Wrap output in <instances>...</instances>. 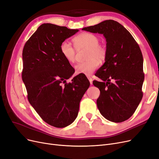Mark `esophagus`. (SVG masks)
Masks as SVG:
<instances>
[{"mask_svg":"<svg viewBox=\"0 0 159 159\" xmlns=\"http://www.w3.org/2000/svg\"><path fill=\"white\" fill-rule=\"evenodd\" d=\"M87 78L88 79H89V81H90V84H92V79L90 77V76H87Z\"/></svg>","mask_w":159,"mask_h":159,"instance_id":"obj_1","label":"esophagus"}]
</instances>
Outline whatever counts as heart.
<instances>
[{"label": "heart", "mask_w": 159, "mask_h": 159, "mask_svg": "<svg viewBox=\"0 0 159 159\" xmlns=\"http://www.w3.org/2000/svg\"><path fill=\"white\" fill-rule=\"evenodd\" d=\"M73 43L76 50L88 49L86 56L87 60L76 65V74L91 75L99 66V61L102 62L107 57V50L104 46L99 43V39L95 34L83 33L75 37ZM60 52L63 57L68 63L75 62L76 50L67 41H64L61 44Z\"/></svg>", "instance_id": "b5f03b06"}]
</instances>
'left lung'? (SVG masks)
I'll return each mask as SVG.
<instances>
[{
  "label": "left lung",
  "instance_id": "obj_1",
  "mask_svg": "<svg viewBox=\"0 0 159 159\" xmlns=\"http://www.w3.org/2000/svg\"><path fill=\"white\" fill-rule=\"evenodd\" d=\"M83 30L103 34L106 39L107 57L93 81L100 90L97 106L105 119L114 122L128 120L143 97V56L132 34L119 22L109 20Z\"/></svg>",
  "mask_w": 159,
  "mask_h": 159
}]
</instances>
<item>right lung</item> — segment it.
I'll return each mask as SVG.
<instances>
[{
    "instance_id": "right-lung-1",
    "label": "right lung",
    "mask_w": 159,
    "mask_h": 159,
    "mask_svg": "<svg viewBox=\"0 0 159 159\" xmlns=\"http://www.w3.org/2000/svg\"><path fill=\"white\" fill-rule=\"evenodd\" d=\"M79 31L43 23L23 49L22 80L28 100L44 122L56 128L69 126L78 115L79 103L90 82L77 75L67 83L75 69L63 57L60 45Z\"/></svg>"
}]
</instances>
